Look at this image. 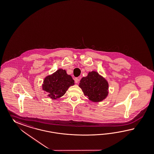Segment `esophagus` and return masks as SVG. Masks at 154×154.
I'll return each mask as SVG.
<instances>
[{
  "mask_svg": "<svg viewBox=\"0 0 154 154\" xmlns=\"http://www.w3.org/2000/svg\"><path fill=\"white\" fill-rule=\"evenodd\" d=\"M79 81V78L77 77V78L75 79V83H78Z\"/></svg>",
  "mask_w": 154,
  "mask_h": 154,
  "instance_id": "34e87169",
  "label": "esophagus"
}]
</instances>
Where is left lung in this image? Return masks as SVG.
Listing matches in <instances>:
<instances>
[{
	"label": "left lung",
	"mask_w": 154,
	"mask_h": 154,
	"mask_svg": "<svg viewBox=\"0 0 154 154\" xmlns=\"http://www.w3.org/2000/svg\"><path fill=\"white\" fill-rule=\"evenodd\" d=\"M79 86L92 101H101L108 94V82L96 72H91L87 76L83 77Z\"/></svg>",
	"instance_id": "1"
}]
</instances>
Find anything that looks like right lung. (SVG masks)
<instances>
[{"mask_svg": "<svg viewBox=\"0 0 154 154\" xmlns=\"http://www.w3.org/2000/svg\"><path fill=\"white\" fill-rule=\"evenodd\" d=\"M74 85L71 76L67 75L65 70L60 69L45 79L42 87L43 90L48 94V96L56 99L63 96L68 88Z\"/></svg>", "mask_w": 154, "mask_h": 154, "instance_id": "1", "label": "right lung"}]
</instances>
